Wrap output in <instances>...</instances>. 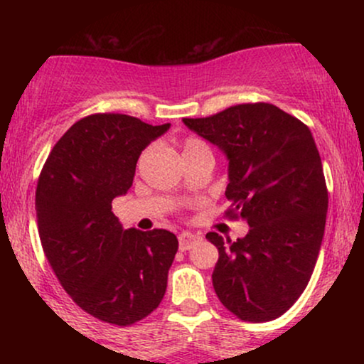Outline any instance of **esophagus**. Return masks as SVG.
I'll return each instance as SVG.
<instances>
[{
  "instance_id": "esophagus-1",
  "label": "esophagus",
  "mask_w": 364,
  "mask_h": 364,
  "mask_svg": "<svg viewBox=\"0 0 364 364\" xmlns=\"http://www.w3.org/2000/svg\"><path fill=\"white\" fill-rule=\"evenodd\" d=\"M198 241L200 236L191 235V232H183V235H179V250H181V252H186V250H190L191 246L198 243Z\"/></svg>"
}]
</instances>
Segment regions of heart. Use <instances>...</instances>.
Segmentation results:
<instances>
[{
  "label": "heart",
  "instance_id": "heart-1",
  "mask_svg": "<svg viewBox=\"0 0 364 364\" xmlns=\"http://www.w3.org/2000/svg\"><path fill=\"white\" fill-rule=\"evenodd\" d=\"M200 145H203L200 140H196V139H186L185 144H183V152H186V150H190V149L200 147Z\"/></svg>",
  "mask_w": 364,
  "mask_h": 364
}]
</instances>
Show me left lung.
Returning a JSON list of instances; mask_svg holds the SVG:
<instances>
[{"label":"left lung","mask_w":364,"mask_h":364,"mask_svg":"<svg viewBox=\"0 0 364 364\" xmlns=\"http://www.w3.org/2000/svg\"><path fill=\"white\" fill-rule=\"evenodd\" d=\"M183 123L228 156L225 215L250 225L237 241L207 235L219 250L217 298L245 321L279 318L306 289L327 219L328 191L310 128L269 102Z\"/></svg>","instance_id":"1"}]
</instances>
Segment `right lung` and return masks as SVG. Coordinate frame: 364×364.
<instances>
[{"mask_svg":"<svg viewBox=\"0 0 364 364\" xmlns=\"http://www.w3.org/2000/svg\"><path fill=\"white\" fill-rule=\"evenodd\" d=\"M169 129L118 112L78 119L56 141L36 190L46 258L83 311L127 327L161 304L178 237L123 229L111 202L129 190L141 150Z\"/></svg>","mask_w":364,"mask_h":364,"instance_id":"right-lung-1","label":"right lung"}]
</instances>
